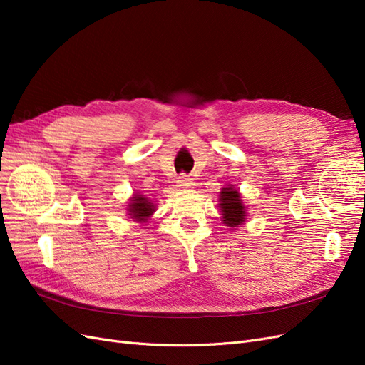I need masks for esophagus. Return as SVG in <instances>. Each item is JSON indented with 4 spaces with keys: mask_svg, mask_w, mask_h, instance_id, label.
<instances>
[{
    "mask_svg": "<svg viewBox=\"0 0 365 365\" xmlns=\"http://www.w3.org/2000/svg\"><path fill=\"white\" fill-rule=\"evenodd\" d=\"M178 185L180 187H182V189H185V187H190V185H193V180L190 178V175H185V173H181L180 176H178Z\"/></svg>",
    "mask_w": 365,
    "mask_h": 365,
    "instance_id": "34e87169",
    "label": "esophagus"
}]
</instances>
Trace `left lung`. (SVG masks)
<instances>
[{
  "instance_id": "left-lung-1",
  "label": "left lung",
  "mask_w": 365,
  "mask_h": 365,
  "mask_svg": "<svg viewBox=\"0 0 365 365\" xmlns=\"http://www.w3.org/2000/svg\"><path fill=\"white\" fill-rule=\"evenodd\" d=\"M220 210H222V219L224 224L228 227H237L245 219V207L242 204L240 193L236 189H222L220 192Z\"/></svg>"
}]
</instances>
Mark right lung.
I'll return each mask as SVG.
<instances>
[{"label": "right lung", "mask_w": 365, "mask_h": 365, "mask_svg": "<svg viewBox=\"0 0 365 365\" xmlns=\"http://www.w3.org/2000/svg\"><path fill=\"white\" fill-rule=\"evenodd\" d=\"M155 212L152 202L148 201V197H143L141 195H134L132 197V202L129 204V215L135 220H141V222H146V219Z\"/></svg>", "instance_id": "obj_1"}]
</instances>
